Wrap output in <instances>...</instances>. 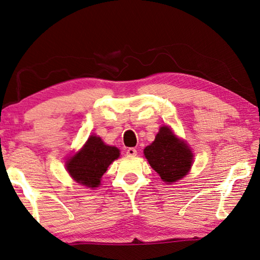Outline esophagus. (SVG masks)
I'll return each instance as SVG.
<instances>
[{"instance_id":"1","label":"esophagus","mask_w":260,"mask_h":260,"mask_svg":"<svg viewBox=\"0 0 260 260\" xmlns=\"http://www.w3.org/2000/svg\"><path fill=\"white\" fill-rule=\"evenodd\" d=\"M126 155H128V156H136L137 150L135 148H132V147H130V148L126 149Z\"/></svg>"}]
</instances>
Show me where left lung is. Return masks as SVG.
Instances as JSON below:
<instances>
[{"label":"left lung","instance_id":"1","mask_svg":"<svg viewBox=\"0 0 260 260\" xmlns=\"http://www.w3.org/2000/svg\"><path fill=\"white\" fill-rule=\"evenodd\" d=\"M144 154L165 182H176L189 172L193 155L183 141L176 138L169 126H161L154 143Z\"/></svg>","mask_w":260,"mask_h":260}]
</instances>
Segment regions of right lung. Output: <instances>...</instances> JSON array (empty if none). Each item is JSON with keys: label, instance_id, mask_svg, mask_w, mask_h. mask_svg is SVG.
<instances>
[{"label": "right lung", "instance_id": "obj_1", "mask_svg": "<svg viewBox=\"0 0 260 260\" xmlns=\"http://www.w3.org/2000/svg\"><path fill=\"white\" fill-rule=\"evenodd\" d=\"M120 156V150L103 143L100 137L90 136L79 153L67 161V170L78 183L96 188L109 165Z\"/></svg>", "mask_w": 260, "mask_h": 260}]
</instances>
